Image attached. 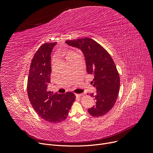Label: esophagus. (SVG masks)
Here are the masks:
<instances>
[{
  "label": "esophagus",
  "instance_id": "1",
  "mask_svg": "<svg viewBox=\"0 0 153 153\" xmlns=\"http://www.w3.org/2000/svg\"><path fill=\"white\" fill-rule=\"evenodd\" d=\"M76 95L77 96V97H82V96H83V94H76Z\"/></svg>",
  "mask_w": 153,
  "mask_h": 153
}]
</instances>
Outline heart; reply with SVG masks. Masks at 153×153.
I'll use <instances>...</instances> for the list:
<instances>
[{
    "instance_id": "obj_1",
    "label": "heart",
    "mask_w": 153,
    "mask_h": 153,
    "mask_svg": "<svg viewBox=\"0 0 153 153\" xmlns=\"http://www.w3.org/2000/svg\"><path fill=\"white\" fill-rule=\"evenodd\" d=\"M76 53L73 51H68L66 53V58L68 60H69L71 58H72Z\"/></svg>"
}]
</instances>
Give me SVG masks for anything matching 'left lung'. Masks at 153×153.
Masks as SVG:
<instances>
[{
  "label": "left lung",
  "instance_id": "obj_1",
  "mask_svg": "<svg viewBox=\"0 0 153 153\" xmlns=\"http://www.w3.org/2000/svg\"><path fill=\"white\" fill-rule=\"evenodd\" d=\"M66 43L82 51L87 73L94 77L91 82L97 91L90 95L95 98V104L88 109L89 114L95 117L107 114L114 106L120 90V76L113 59L100 44L91 38L67 40Z\"/></svg>",
  "mask_w": 153,
  "mask_h": 153
}]
</instances>
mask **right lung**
<instances>
[{"mask_svg":"<svg viewBox=\"0 0 153 153\" xmlns=\"http://www.w3.org/2000/svg\"><path fill=\"white\" fill-rule=\"evenodd\" d=\"M56 42L40 46L32 59L27 82V93L32 107L43 120L50 123L63 122L68 115L76 95L71 92L52 94L48 90L50 83L51 53Z\"/></svg>","mask_w":153,"mask_h":153,"instance_id":"obj_1","label":"right lung"}]
</instances>
